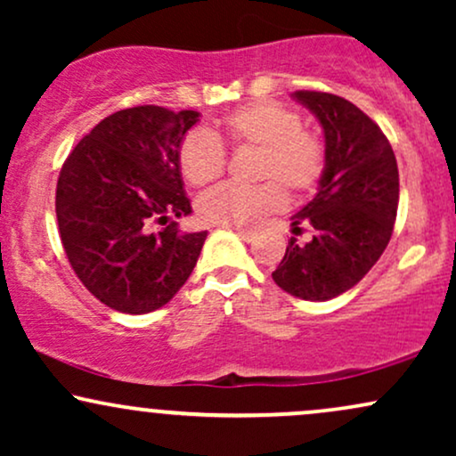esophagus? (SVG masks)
I'll use <instances>...</instances> for the list:
<instances>
[{
    "instance_id": "1",
    "label": "esophagus",
    "mask_w": 456,
    "mask_h": 456,
    "mask_svg": "<svg viewBox=\"0 0 456 456\" xmlns=\"http://www.w3.org/2000/svg\"><path fill=\"white\" fill-rule=\"evenodd\" d=\"M233 229H235V233L240 235V238L246 240V242H253V240H255V233L248 232V229H242V227H233Z\"/></svg>"
}]
</instances>
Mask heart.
Instances as JSON below:
<instances>
[{
    "label": "heart",
    "instance_id": "1",
    "mask_svg": "<svg viewBox=\"0 0 456 456\" xmlns=\"http://www.w3.org/2000/svg\"><path fill=\"white\" fill-rule=\"evenodd\" d=\"M221 130L233 148L259 150L255 177L264 184L242 188L224 184L197 201V214L208 224L253 227L270 214L281 212L287 195H308L323 174L322 141L302 128L300 113L272 101L238 107L221 119ZM180 169L188 184L208 186L224 174L227 151L214 134L191 130L180 143Z\"/></svg>",
    "mask_w": 456,
    "mask_h": 456
}]
</instances>
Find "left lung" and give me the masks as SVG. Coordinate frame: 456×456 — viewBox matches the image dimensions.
I'll list each match as a JSON object with an SVG mask.
<instances>
[{
	"instance_id": "1",
	"label": "left lung",
	"mask_w": 456,
	"mask_h": 456,
	"mask_svg": "<svg viewBox=\"0 0 456 456\" xmlns=\"http://www.w3.org/2000/svg\"><path fill=\"white\" fill-rule=\"evenodd\" d=\"M319 119L326 162L317 195L291 216L289 238L272 279L287 294L326 302L345 294L378 264L399 208V169L390 141L369 115L341 96L294 92Z\"/></svg>"
}]
</instances>
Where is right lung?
I'll use <instances>...</instances> for the list:
<instances>
[{"mask_svg": "<svg viewBox=\"0 0 456 456\" xmlns=\"http://www.w3.org/2000/svg\"><path fill=\"white\" fill-rule=\"evenodd\" d=\"M197 111L156 104L122 109L92 128L60 171L55 212L78 281L109 308L143 315L165 306L191 276L208 232L180 233L192 212L180 143Z\"/></svg>", "mask_w": 456, "mask_h": 456, "instance_id": "1", "label": "right lung"}]
</instances>
